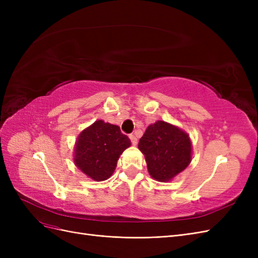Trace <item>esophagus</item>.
I'll return each mask as SVG.
<instances>
[{"mask_svg":"<svg viewBox=\"0 0 258 258\" xmlns=\"http://www.w3.org/2000/svg\"><path fill=\"white\" fill-rule=\"evenodd\" d=\"M129 139L131 140V143L134 144V145H137V143H138V139H137V137L135 136V135H129Z\"/></svg>","mask_w":258,"mask_h":258,"instance_id":"obj_1","label":"esophagus"}]
</instances>
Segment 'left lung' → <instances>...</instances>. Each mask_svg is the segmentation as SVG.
Wrapping results in <instances>:
<instances>
[{"label":"left lung","instance_id":"left-lung-1","mask_svg":"<svg viewBox=\"0 0 258 258\" xmlns=\"http://www.w3.org/2000/svg\"><path fill=\"white\" fill-rule=\"evenodd\" d=\"M139 150L145 157L148 173L158 182H168L191 161L188 135L169 122L150 124L140 139Z\"/></svg>","mask_w":258,"mask_h":258}]
</instances>
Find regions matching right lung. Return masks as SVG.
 Listing matches in <instances>:
<instances>
[{"label":"right lung","instance_id":"add662e5","mask_svg":"<svg viewBox=\"0 0 258 258\" xmlns=\"http://www.w3.org/2000/svg\"><path fill=\"white\" fill-rule=\"evenodd\" d=\"M131 145L116 124L97 120L81 132L74 147V163L97 182L110 177L122 152Z\"/></svg>","mask_w":258,"mask_h":258}]
</instances>
